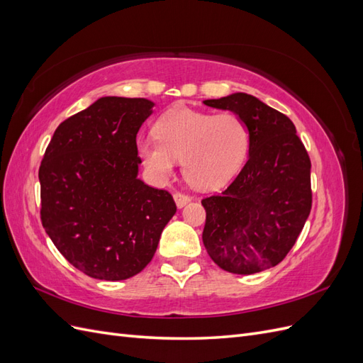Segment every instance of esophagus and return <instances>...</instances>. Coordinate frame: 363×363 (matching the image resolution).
I'll return each mask as SVG.
<instances>
[{
    "label": "esophagus",
    "mask_w": 363,
    "mask_h": 363,
    "mask_svg": "<svg viewBox=\"0 0 363 363\" xmlns=\"http://www.w3.org/2000/svg\"><path fill=\"white\" fill-rule=\"evenodd\" d=\"M174 201H175V204H177L179 208H182V207H184L186 204L191 201V196L189 195H184L182 192H175L174 194Z\"/></svg>",
    "instance_id": "34e87169"
}]
</instances>
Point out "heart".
Wrapping results in <instances>:
<instances>
[{
    "label": "heart",
    "instance_id": "b5f03b06",
    "mask_svg": "<svg viewBox=\"0 0 363 363\" xmlns=\"http://www.w3.org/2000/svg\"><path fill=\"white\" fill-rule=\"evenodd\" d=\"M156 138L138 144L140 159L159 179L182 160L184 179L196 189L221 188L242 167L250 130L235 113L212 115L177 107L159 118Z\"/></svg>",
    "mask_w": 363,
    "mask_h": 363
}]
</instances>
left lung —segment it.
Returning <instances> with one entry per match:
<instances>
[{
	"instance_id": "obj_1",
	"label": "left lung",
	"mask_w": 363,
	"mask_h": 363,
	"mask_svg": "<svg viewBox=\"0 0 363 363\" xmlns=\"http://www.w3.org/2000/svg\"><path fill=\"white\" fill-rule=\"evenodd\" d=\"M203 103L233 112L250 130L244 168L223 194L201 201L207 255L240 276L276 267L311 213L309 155L292 121L256 96L236 92Z\"/></svg>"
}]
</instances>
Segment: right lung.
<instances>
[{
	"mask_svg": "<svg viewBox=\"0 0 363 363\" xmlns=\"http://www.w3.org/2000/svg\"><path fill=\"white\" fill-rule=\"evenodd\" d=\"M145 98L103 96L56 128L39 168L40 219L72 267L98 280L136 276L177 212L169 192L138 179Z\"/></svg>",
	"mask_w": 363,
	"mask_h": 363,
	"instance_id": "add662e5",
	"label": "right lung"
}]
</instances>
